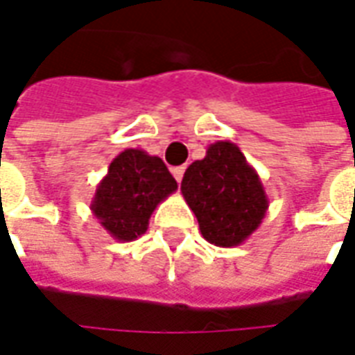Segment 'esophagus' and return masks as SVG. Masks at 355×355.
<instances>
[{
  "label": "esophagus",
  "instance_id": "1",
  "mask_svg": "<svg viewBox=\"0 0 355 355\" xmlns=\"http://www.w3.org/2000/svg\"><path fill=\"white\" fill-rule=\"evenodd\" d=\"M172 173H173V178H175V182L182 183L183 173H185V166H175V168H172Z\"/></svg>",
  "mask_w": 355,
  "mask_h": 355
}]
</instances>
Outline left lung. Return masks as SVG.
Segmentation results:
<instances>
[{
    "label": "left lung",
    "instance_id": "left-lung-1",
    "mask_svg": "<svg viewBox=\"0 0 355 355\" xmlns=\"http://www.w3.org/2000/svg\"><path fill=\"white\" fill-rule=\"evenodd\" d=\"M182 195L202 237L223 248L243 245L270 206L258 172L231 141L212 143L206 157L185 170Z\"/></svg>",
    "mask_w": 355,
    "mask_h": 355
}]
</instances>
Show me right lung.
Listing matches in <instances>:
<instances>
[{"label": "right lung", "instance_id": "1", "mask_svg": "<svg viewBox=\"0 0 355 355\" xmlns=\"http://www.w3.org/2000/svg\"><path fill=\"white\" fill-rule=\"evenodd\" d=\"M175 191L178 182L162 158L125 149L110 162L89 208L110 237L130 243L147 231L150 214Z\"/></svg>", "mask_w": 355, "mask_h": 355}]
</instances>
